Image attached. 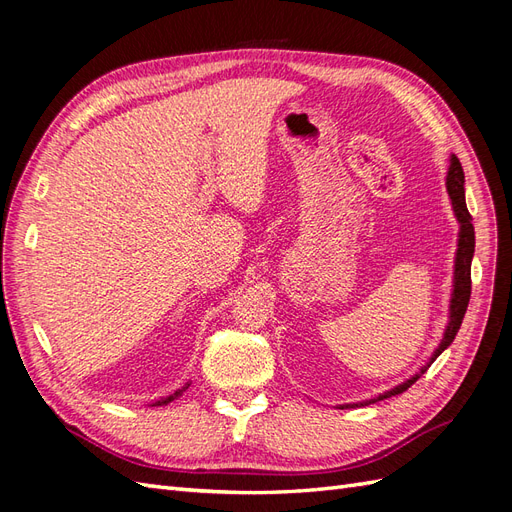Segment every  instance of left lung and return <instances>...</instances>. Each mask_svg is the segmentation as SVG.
Masks as SVG:
<instances>
[{
    "instance_id": "left-lung-1",
    "label": "left lung",
    "mask_w": 512,
    "mask_h": 512,
    "mask_svg": "<svg viewBox=\"0 0 512 512\" xmlns=\"http://www.w3.org/2000/svg\"><path fill=\"white\" fill-rule=\"evenodd\" d=\"M463 183H466V177H463V168L457 156H451V166H448V175H446V190L448 196H451V203H453V211L459 220V241H457V256H455V282H453V297H451V320H448V327L444 331V337L440 346L436 348V352L431 354L429 363L414 374L410 380L401 382L395 389L386 391L382 395H378L376 399H369V401H361V404H346V406H339V408H361V406H369V404H376V401H382L386 397H393L408 391L410 386L421 378L425 371L429 369V365L438 359V356L453 344V339L461 327V320L466 316V309L470 303V292H472V256H474V226H472V215L466 207V190H463Z\"/></svg>"
}]
</instances>
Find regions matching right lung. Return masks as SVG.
Masks as SVG:
<instances>
[{"mask_svg": "<svg viewBox=\"0 0 512 512\" xmlns=\"http://www.w3.org/2000/svg\"><path fill=\"white\" fill-rule=\"evenodd\" d=\"M188 386H190V384H185V386H181L179 391H175L173 395H168V397H164V399L156 401V406H166V404H170V401H175V399H177V397H179V395H181L185 389H188Z\"/></svg>", "mask_w": 512, "mask_h": 512, "instance_id": "add662e5", "label": "right lung"}]
</instances>
